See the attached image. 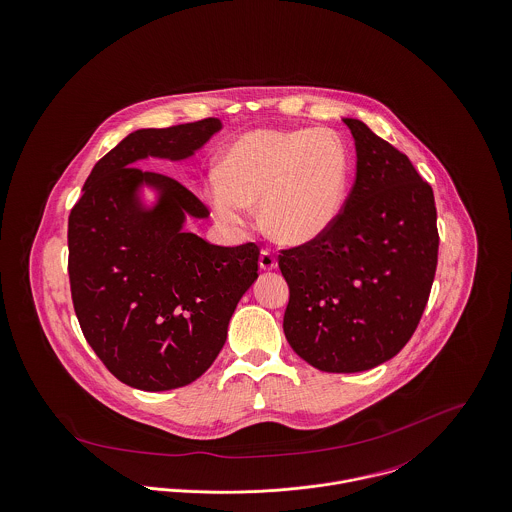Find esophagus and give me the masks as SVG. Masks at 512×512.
<instances>
[{"label":"esophagus","instance_id":"1","mask_svg":"<svg viewBox=\"0 0 512 512\" xmlns=\"http://www.w3.org/2000/svg\"><path fill=\"white\" fill-rule=\"evenodd\" d=\"M259 267H261L263 271H273V269H277V259H275V255H273L271 251L263 249L261 255H259Z\"/></svg>","mask_w":512,"mask_h":512}]
</instances>
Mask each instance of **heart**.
<instances>
[{
	"instance_id": "1",
	"label": "heart",
	"mask_w": 512,
	"mask_h": 512,
	"mask_svg": "<svg viewBox=\"0 0 512 512\" xmlns=\"http://www.w3.org/2000/svg\"><path fill=\"white\" fill-rule=\"evenodd\" d=\"M351 157L332 129H255L224 151L206 188L216 220L243 228L261 206L263 228L281 245L324 237L340 220Z\"/></svg>"
}]
</instances>
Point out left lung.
<instances>
[{
  "instance_id": "1",
  "label": "left lung",
  "mask_w": 512,
  "mask_h": 512,
  "mask_svg": "<svg viewBox=\"0 0 512 512\" xmlns=\"http://www.w3.org/2000/svg\"><path fill=\"white\" fill-rule=\"evenodd\" d=\"M343 123L357 172L340 220L279 257L290 292L284 336L326 373L373 369L406 345L426 308L440 243L430 184L361 119Z\"/></svg>"
}]
</instances>
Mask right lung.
<instances>
[{
  "label": "right lung",
  "instance_id": "obj_1",
  "mask_svg": "<svg viewBox=\"0 0 512 512\" xmlns=\"http://www.w3.org/2000/svg\"><path fill=\"white\" fill-rule=\"evenodd\" d=\"M218 131L222 121L210 117L129 133L96 163L68 218V275L84 338L139 391H171L206 373L259 277L255 243L222 247L186 231L188 218H210L206 206L171 176L137 169L147 159L186 161Z\"/></svg>",
  "mask_w": 512,
  "mask_h": 512
}]
</instances>
